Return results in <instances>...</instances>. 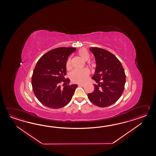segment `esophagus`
<instances>
[{
  "label": "esophagus",
  "instance_id": "1",
  "mask_svg": "<svg viewBox=\"0 0 156 156\" xmlns=\"http://www.w3.org/2000/svg\"><path fill=\"white\" fill-rule=\"evenodd\" d=\"M78 86H85V85H84V84H79V85H78Z\"/></svg>",
  "mask_w": 156,
  "mask_h": 156
}]
</instances>
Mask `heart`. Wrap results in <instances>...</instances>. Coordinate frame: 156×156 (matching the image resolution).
<instances>
[{"label":"heart","instance_id":"obj_1","mask_svg":"<svg viewBox=\"0 0 156 156\" xmlns=\"http://www.w3.org/2000/svg\"><path fill=\"white\" fill-rule=\"evenodd\" d=\"M79 56L84 61H86L89 57V53L87 50L85 48H81L78 51ZM71 60L69 58L67 61L66 67L67 70H70L71 68ZM91 66H94V64H91ZM90 72L87 69H75L73 71L70 73V79L73 83H85L87 79L89 76Z\"/></svg>","mask_w":156,"mask_h":156}]
</instances>
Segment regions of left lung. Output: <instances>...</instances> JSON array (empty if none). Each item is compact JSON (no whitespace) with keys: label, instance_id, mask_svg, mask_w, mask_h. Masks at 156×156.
Returning a JSON list of instances; mask_svg holds the SVG:
<instances>
[{"label":"left lung","instance_id":"8db88e82","mask_svg":"<svg viewBox=\"0 0 156 156\" xmlns=\"http://www.w3.org/2000/svg\"><path fill=\"white\" fill-rule=\"evenodd\" d=\"M90 50L96 60V68L92 79L98 84L94 85L93 93L87 94L93 104L105 108L116 102L122 96L126 83V74L123 66L113 53L98 47Z\"/></svg>","mask_w":156,"mask_h":156}]
</instances>
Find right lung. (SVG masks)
I'll use <instances>...</instances> for the list:
<instances>
[{
    "label": "right lung",
    "mask_w": 156,
    "mask_h": 156,
    "mask_svg": "<svg viewBox=\"0 0 156 156\" xmlns=\"http://www.w3.org/2000/svg\"><path fill=\"white\" fill-rule=\"evenodd\" d=\"M76 48L59 47L44 54L38 61L32 76L33 93L43 105L59 109L71 101L77 85H69L65 80L67 60ZM63 82L62 89L60 83ZM68 83L67 86L64 83Z\"/></svg>",
    "instance_id": "right-lung-1"
}]
</instances>
